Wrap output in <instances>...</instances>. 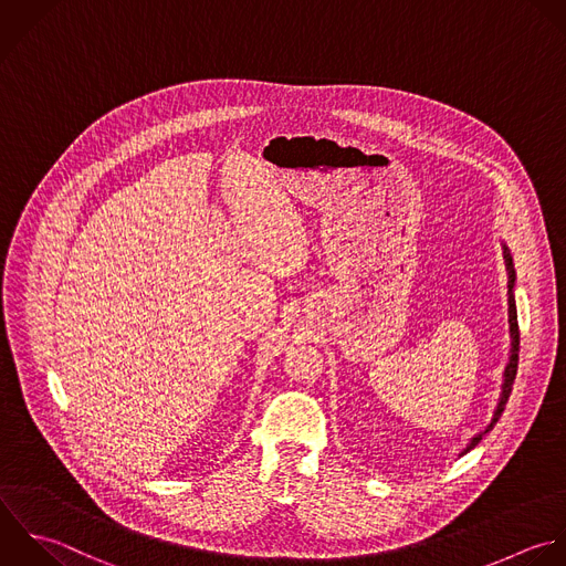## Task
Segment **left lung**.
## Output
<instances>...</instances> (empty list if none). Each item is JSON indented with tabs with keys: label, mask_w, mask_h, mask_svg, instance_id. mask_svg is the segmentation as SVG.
Segmentation results:
<instances>
[{
	"label": "left lung",
	"mask_w": 566,
	"mask_h": 566,
	"mask_svg": "<svg viewBox=\"0 0 566 566\" xmlns=\"http://www.w3.org/2000/svg\"><path fill=\"white\" fill-rule=\"evenodd\" d=\"M503 255H505V264H507V271H510V284H507V295H510V335H512V355H510V361H507V368H505V379H503V392H501V399H499V406H496V410H494V419L490 421V426L481 432V434H476L472 441H470V446L461 452V457L463 454H468L470 450H474L479 443H481V439L488 434V432H492L494 430V426L499 423V419H501V415H503V410H505V406H507V399H510V395H512V386H514V379H516V370H518V350H521V331H518V313H516V300H514V284H516V273H514V262H512V255H510V249L507 247H503Z\"/></svg>",
	"instance_id": "8db88e82"
}]
</instances>
